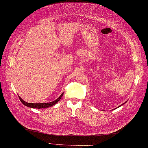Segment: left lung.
<instances>
[{
	"label": "left lung",
	"instance_id": "1",
	"mask_svg": "<svg viewBox=\"0 0 148 148\" xmlns=\"http://www.w3.org/2000/svg\"><path fill=\"white\" fill-rule=\"evenodd\" d=\"M127 101H126V102H125V103H123V104H121V106H119V107H118H118H121V106H122V105H123V104H125V103H127Z\"/></svg>",
	"mask_w": 148,
	"mask_h": 148
}]
</instances>
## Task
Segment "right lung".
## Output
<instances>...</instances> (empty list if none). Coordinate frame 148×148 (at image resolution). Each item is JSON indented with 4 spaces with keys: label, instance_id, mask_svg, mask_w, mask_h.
Returning <instances> with one entry per match:
<instances>
[{
    "label": "right lung",
    "instance_id": "right-lung-1",
    "mask_svg": "<svg viewBox=\"0 0 148 148\" xmlns=\"http://www.w3.org/2000/svg\"><path fill=\"white\" fill-rule=\"evenodd\" d=\"M64 95V92L60 95V96L56 99L50 103H29L26 101H25L20 97L18 96L20 100L21 101V102L24 104L25 106L30 107V108H48L51 106H53V105L56 104L57 103L59 102V101L61 99L62 97Z\"/></svg>",
    "mask_w": 148,
    "mask_h": 148
}]
</instances>
